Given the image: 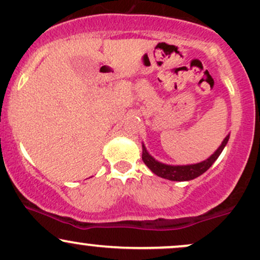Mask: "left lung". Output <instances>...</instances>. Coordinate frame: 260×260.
<instances>
[{"label": "left lung", "mask_w": 260, "mask_h": 260, "mask_svg": "<svg viewBox=\"0 0 260 260\" xmlns=\"http://www.w3.org/2000/svg\"><path fill=\"white\" fill-rule=\"evenodd\" d=\"M230 136L226 137L223 139V142L221 143L219 148L216 149V151L211 155L210 157L207 160L202 161V162L198 164H193V165H166V164L159 162L157 160H155L150 154L148 153L147 149H145L144 144H143V154H142V159L144 161L145 165L148 166L151 171L154 172L155 175H157L159 177L166 178V180L170 181H189V180H194V178L198 177L204 174L207 170L215 162V160L219 157V155L221 154V151L225 148V145L228 144Z\"/></svg>", "instance_id": "1"}]
</instances>
